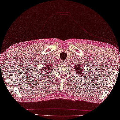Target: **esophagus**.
Here are the masks:
<instances>
[{
    "mask_svg": "<svg viewBox=\"0 0 120 120\" xmlns=\"http://www.w3.org/2000/svg\"><path fill=\"white\" fill-rule=\"evenodd\" d=\"M66 63V60H63V61L62 62V64H65Z\"/></svg>",
    "mask_w": 120,
    "mask_h": 120,
    "instance_id": "obj_1",
    "label": "esophagus"
}]
</instances>
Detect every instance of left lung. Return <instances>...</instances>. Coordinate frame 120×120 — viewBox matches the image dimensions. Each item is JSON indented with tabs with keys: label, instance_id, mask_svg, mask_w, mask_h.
I'll return each instance as SVG.
<instances>
[{
	"label": "left lung",
	"instance_id": "left-lung-1",
	"mask_svg": "<svg viewBox=\"0 0 120 120\" xmlns=\"http://www.w3.org/2000/svg\"><path fill=\"white\" fill-rule=\"evenodd\" d=\"M74 71L76 72V74L80 76V77L83 78L85 75V74L84 73V70L83 69V65H82L81 63L79 64H75L74 66Z\"/></svg>",
	"mask_w": 120,
	"mask_h": 120
}]
</instances>
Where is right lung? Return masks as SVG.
Masks as SVG:
<instances>
[{
    "label": "right lung",
    "instance_id": "add662e5",
    "mask_svg": "<svg viewBox=\"0 0 120 120\" xmlns=\"http://www.w3.org/2000/svg\"><path fill=\"white\" fill-rule=\"evenodd\" d=\"M52 66V64L51 63H48V64H46V65H44V68H42V70H41V71H39V73H40V75H41L42 78H44V76H45V78L46 77V76L47 75L50 73L51 72V70L50 68ZM44 73V74H43V73Z\"/></svg>",
    "mask_w": 120,
    "mask_h": 120
}]
</instances>
